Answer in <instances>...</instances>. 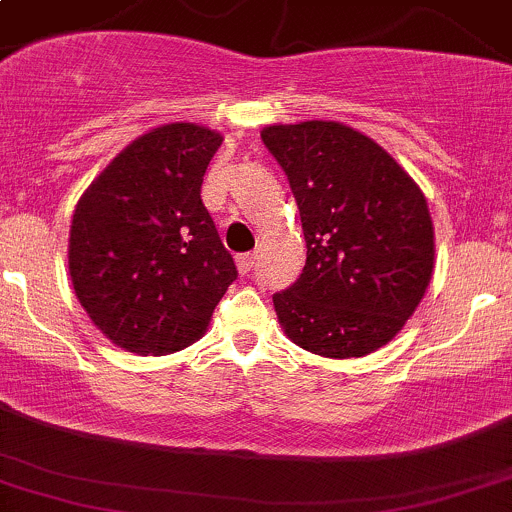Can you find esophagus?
Returning a JSON list of instances; mask_svg holds the SVG:
<instances>
[{
    "label": "esophagus",
    "instance_id": "obj_1",
    "mask_svg": "<svg viewBox=\"0 0 512 512\" xmlns=\"http://www.w3.org/2000/svg\"><path fill=\"white\" fill-rule=\"evenodd\" d=\"M255 260H257L255 252H243V255L235 257V265H238V272H240V274L250 272V269L255 267Z\"/></svg>",
    "mask_w": 512,
    "mask_h": 512
}]
</instances>
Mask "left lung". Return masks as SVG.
Listing matches in <instances>:
<instances>
[{"label":"left lung","instance_id":"left-lung-1","mask_svg":"<svg viewBox=\"0 0 512 512\" xmlns=\"http://www.w3.org/2000/svg\"><path fill=\"white\" fill-rule=\"evenodd\" d=\"M301 213L306 265L272 296L279 323L320 357H364L413 316L428 289L435 233L428 201L393 157L338 121L267 126Z\"/></svg>","mask_w":512,"mask_h":512}]
</instances>
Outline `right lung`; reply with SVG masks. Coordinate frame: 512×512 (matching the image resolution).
I'll use <instances>...</instances> for the list:
<instances>
[{
	"mask_svg": "<svg viewBox=\"0 0 512 512\" xmlns=\"http://www.w3.org/2000/svg\"><path fill=\"white\" fill-rule=\"evenodd\" d=\"M221 143V133L196 123L153 128L77 201L72 286L92 323L123 350L157 357L189 347L238 277L201 201Z\"/></svg>",
	"mask_w": 512,
	"mask_h": 512,
	"instance_id": "right-lung-1",
	"label": "right lung"
}]
</instances>
